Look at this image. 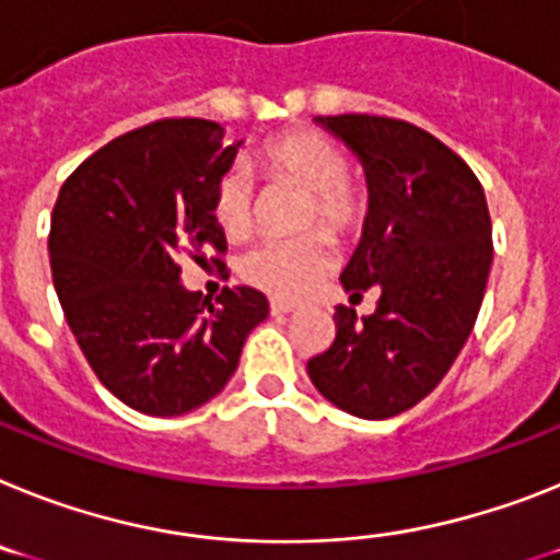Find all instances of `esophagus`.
<instances>
[{"label":"esophagus","instance_id":"obj_1","mask_svg":"<svg viewBox=\"0 0 560 560\" xmlns=\"http://www.w3.org/2000/svg\"><path fill=\"white\" fill-rule=\"evenodd\" d=\"M293 304H288V302H279V299H272L270 302V313L272 316H288V313H293Z\"/></svg>","mask_w":560,"mask_h":560}]
</instances>
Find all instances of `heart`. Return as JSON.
Here are the masks:
<instances>
[{
    "instance_id": "obj_1",
    "label": "heart",
    "mask_w": 560,
    "mask_h": 560,
    "mask_svg": "<svg viewBox=\"0 0 560 560\" xmlns=\"http://www.w3.org/2000/svg\"><path fill=\"white\" fill-rule=\"evenodd\" d=\"M258 176L270 185L307 190L302 228H322L332 238H350L368 219V196L355 185L350 159L336 142L313 130H293L261 144L256 153ZM210 213L224 236L250 233L256 199L250 182L236 171L219 176L210 196ZM324 233H307L290 242H267L242 261V276L276 299H304L332 270V247Z\"/></svg>"
}]
</instances>
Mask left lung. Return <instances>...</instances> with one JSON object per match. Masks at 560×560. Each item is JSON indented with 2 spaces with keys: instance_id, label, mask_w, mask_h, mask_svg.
Segmentation results:
<instances>
[{
  "instance_id": "1",
  "label": "left lung",
  "mask_w": 560,
  "mask_h": 560,
  "mask_svg": "<svg viewBox=\"0 0 560 560\" xmlns=\"http://www.w3.org/2000/svg\"><path fill=\"white\" fill-rule=\"evenodd\" d=\"M316 121L368 171L370 213L341 284L352 302L368 290L378 302L361 322L336 307V338L307 361V375L341 410L393 418L439 387L472 332L492 265L490 210L469 164L410 121L368 113Z\"/></svg>"
}]
</instances>
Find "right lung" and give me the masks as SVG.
I'll use <instances>...</instances> for the list:
<instances>
[{"label": "right lung", "mask_w": 560, "mask_h": 560, "mask_svg": "<svg viewBox=\"0 0 560 560\" xmlns=\"http://www.w3.org/2000/svg\"><path fill=\"white\" fill-rule=\"evenodd\" d=\"M208 119H162L119 136L65 178L50 215V272L96 378L144 416H182L219 396L265 293L215 302L182 284V258L224 267L210 196L238 144Z\"/></svg>", "instance_id": "obj_1"}]
</instances>
